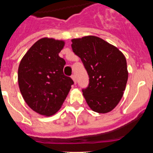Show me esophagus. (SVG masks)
Returning a JSON list of instances; mask_svg holds the SVG:
<instances>
[{
  "label": "esophagus",
  "instance_id": "1",
  "mask_svg": "<svg viewBox=\"0 0 153 153\" xmlns=\"http://www.w3.org/2000/svg\"><path fill=\"white\" fill-rule=\"evenodd\" d=\"M71 79H72V80L74 81V84H76V82H77L76 77H75V75H74V74H73V75H72V76H71Z\"/></svg>",
  "mask_w": 153,
  "mask_h": 153
}]
</instances>
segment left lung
<instances>
[{"label": "left lung", "instance_id": "1", "mask_svg": "<svg viewBox=\"0 0 153 153\" xmlns=\"http://www.w3.org/2000/svg\"><path fill=\"white\" fill-rule=\"evenodd\" d=\"M72 50L84 64L89 86L82 94L93 111L106 114L117 106L128 80L126 59L117 48L94 36L72 39Z\"/></svg>", "mask_w": 153, "mask_h": 153}]
</instances>
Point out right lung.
<instances>
[{
    "label": "right lung",
    "instance_id": "obj_1",
    "mask_svg": "<svg viewBox=\"0 0 153 153\" xmlns=\"http://www.w3.org/2000/svg\"><path fill=\"white\" fill-rule=\"evenodd\" d=\"M63 40L44 37L26 52L18 68V84L27 105L37 114L52 116L67 98L74 82L65 76L66 62L59 56Z\"/></svg>",
    "mask_w": 153,
    "mask_h": 153
}]
</instances>
